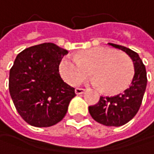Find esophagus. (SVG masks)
I'll use <instances>...</instances> for the list:
<instances>
[{
  "label": "esophagus",
  "instance_id": "obj_1",
  "mask_svg": "<svg viewBox=\"0 0 154 154\" xmlns=\"http://www.w3.org/2000/svg\"><path fill=\"white\" fill-rule=\"evenodd\" d=\"M85 92V90L84 89H82V88H76L75 89V93L77 95H80V94H83Z\"/></svg>",
  "mask_w": 154,
  "mask_h": 154
}]
</instances>
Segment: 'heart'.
Returning a JSON list of instances; mask_svg holds the SVG:
<instances>
[{
    "instance_id": "obj_1",
    "label": "heart",
    "mask_w": 154,
    "mask_h": 154,
    "mask_svg": "<svg viewBox=\"0 0 154 154\" xmlns=\"http://www.w3.org/2000/svg\"><path fill=\"white\" fill-rule=\"evenodd\" d=\"M90 73L91 82L112 94L123 90L133 75L130 58L106 47H95L72 56H64L59 64L60 74L70 85H77Z\"/></svg>"
}]
</instances>
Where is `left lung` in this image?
Masks as SVG:
<instances>
[{"label": "left lung", "mask_w": 154, "mask_h": 154, "mask_svg": "<svg viewBox=\"0 0 154 154\" xmlns=\"http://www.w3.org/2000/svg\"><path fill=\"white\" fill-rule=\"evenodd\" d=\"M109 45L124 51L131 59L134 75L129 87L112 97H101L98 103L90 106L89 112L93 120L105 126H122L130 122L138 112L147 85L145 66L137 52L122 45Z\"/></svg>", "instance_id": "obj_1"}]
</instances>
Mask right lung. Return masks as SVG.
Returning <instances> with one entry per match:
<instances>
[{
    "label": "right lung",
    "mask_w": 154,
    "mask_h": 154,
    "mask_svg": "<svg viewBox=\"0 0 154 154\" xmlns=\"http://www.w3.org/2000/svg\"><path fill=\"white\" fill-rule=\"evenodd\" d=\"M68 51L51 42L20 52L10 70L9 90L14 106L30 125L50 127L65 116L74 88L63 81L59 64Z\"/></svg>",
    "instance_id": "right-lung-1"
}]
</instances>
